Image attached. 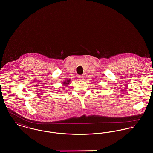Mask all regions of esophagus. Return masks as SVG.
I'll use <instances>...</instances> for the list:
<instances>
[{"mask_svg":"<svg viewBox=\"0 0 153 153\" xmlns=\"http://www.w3.org/2000/svg\"><path fill=\"white\" fill-rule=\"evenodd\" d=\"M84 75H79L78 76V78H79V80H81V81H82V80H84Z\"/></svg>","mask_w":153,"mask_h":153,"instance_id":"esophagus-1","label":"esophagus"}]
</instances>
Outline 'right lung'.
<instances>
[{"label": "right lung", "instance_id": "right-lung-1", "mask_svg": "<svg viewBox=\"0 0 153 153\" xmlns=\"http://www.w3.org/2000/svg\"><path fill=\"white\" fill-rule=\"evenodd\" d=\"M70 79H69V80H67V81H64V82H63V84L65 85V86H67L68 84H69V83L70 82Z\"/></svg>", "mask_w": 153, "mask_h": 153}]
</instances>
